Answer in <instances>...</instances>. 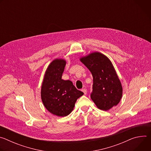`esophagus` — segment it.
<instances>
[{
	"instance_id": "1",
	"label": "esophagus",
	"mask_w": 151,
	"mask_h": 151,
	"mask_svg": "<svg viewBox=\"0 0 151 151\" xmlns=\"http://www.w3.org/2000/svg\"><path fill=\"white\" fill-rule=\"evenodd\" d=\"M82 91L84 93V94H87V90L86 88H82Z\"/></svg>"
}]
</instances>
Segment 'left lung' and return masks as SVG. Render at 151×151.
<instances>
[{
	"mask_svg": "<svg viewBox=\"0 0 151 151\" xmlns=\"http://www.w3.org/2000/svg\"><path fill=\"white\" fill-rule=\"evenodd\" d=\"M93 77L91 99L99 109L108 111L119 102L122 88L112 63L100 52L81 58Z\"/></svg>",
	"mask_w": 151,
	"mask_h": 151,
	"instance_id": "8db88e82",
	"label": "left lung"
}]
</instances>
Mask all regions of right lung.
I'll list each match as a JSON object with an SVG mask.
<instances>
[{"mask_svg": "<svg viewBox=\"0 0 151 151\" xmlns=\"http://www.w3.org/2000/svg\"><path fill=\"white\" fill-rule=\"evenodd\" d=\"M65 66L64 60H54L45 72L41 89L42 100L46 109L58 116L69 115L77 99L83 94L70 81L61 79Z\"/></svg>", "mask_w": 151, "mask_h": 151, "instance_id": "1", "label": "right lung"}]
</instances>
